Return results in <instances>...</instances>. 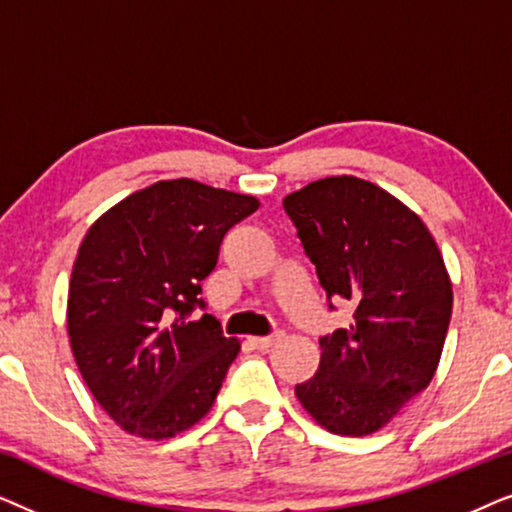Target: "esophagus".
<instances>
[{
  "label": "esophagus",
  "mask_w": 512,
  "mask_h": 512,
  "mask_svg": "<svg viewBox=\"0 0 512 512\" xmlns=\"http://www.w3.org/2000/svg\"><path fill=\"white\" fill-rule=\"evenodd\" d=\"M284 338V333L282 331H277V333H272V335H265V338H249L247 342L254 349H261V352H268V349L272 347V345H277L279 340Z\"/></svg>",
  "instance_id": "obj_1"
}]
</instances>
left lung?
I'll return each instance as SVG.
<instances>
[{
	"instance_id": "8db88e82",
	"label": "left lung",
	"mask_w": 512,
	"mask_h": 512,
	"mask_svg": "<svg viewBox=\"0 0 512 512\" xmlns=\"http://www.w3.org/2000/svg\"><path fill=\"white\" fill-rule=\"evenodd\" d=\"M284 209L328 300L354 305L352 324L319 340L317 373L296 396L326 431L370 436L436 375L452 317L445 261L424 221L366 179L312 181Z\"/></svg>"
}]
</instances>
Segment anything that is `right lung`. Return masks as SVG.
I'll list each match as a JSON object with an SVG mask.
<instances>
[{
	"label": "right lung",
	"mask_w": 512,
	"mask_h": 512,
	"mask_svg": "<svg viewBox=\"0 0 512 512\" xmlns=\"http://www.w3.org/2000/svg\"><path fill=\"white\" fill-rule=\"evenodd\" d=\"M254 195L193 179L156 181L104 212L83 237L67 298L76 366L132 436L163 440L212 410L240 342L205 307L200 282Z\"/></svg>",
	"instance_id": "obj_1"
}]
</instances>
